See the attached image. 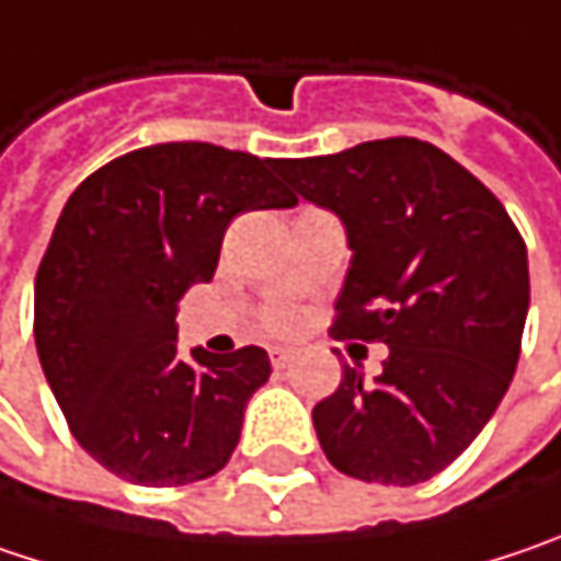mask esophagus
Wrapping results in <instances>:
<instances>
[{"label":"esophagus","mask_w":561,"mask_h":561,"mask_svg":"<svg viewBox=\"0 0 561 561\" xmlns=\"http://www.w3.org/2000/svg\"><path fill=\"white\" fill-rule=\"evenodd\" d=\"M291 355H295V352L288 346H270V362H273L276 368H285V365L291 362Z\"/></svg>","instance_id":"34e87169"}]
</instances>
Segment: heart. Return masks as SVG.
<instances>
[{"instance_id":"obj_1","label":"heart","mask_w":561,"mask_h":561,"mask_svg":"<svg viewBox=\"0 0 561 561\" xmlns=\"http://www.w3.org/2000/svg\"><path fill=\"white\" fill-rule=\"evenodd\" d=\"M298 323H301V311L295 305H276V308H270L266 317H263V327L270 333H291Z\"/></svg>"}]
</instances>
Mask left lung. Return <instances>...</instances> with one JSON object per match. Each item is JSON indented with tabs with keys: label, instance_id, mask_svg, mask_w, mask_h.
Here are the masks:
<instances>
[{
	"label": "left lung",
	"instance_id": "1",
	"mask_svg": "<svg viewBox=\"0 0 561 561\" xmlns=\"http://www.w3.org/2000/svg\"><path fill=\"white\" fill-rule=\"evenodd\" d=\"M273 168L346 225L336 333L390 348L371 383L346 365L313 407L320 447L352 479L425 482L470 447L514 378L530 305L524 238L432 142L375 139Z\"/></svg>",
	"mask_w": 561,
	"mask_h": 561
}]
</instances>
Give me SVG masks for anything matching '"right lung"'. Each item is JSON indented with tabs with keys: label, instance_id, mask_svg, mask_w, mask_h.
Returning <instances> with one entry per match:
<instances>
[{
	"label": "right lung",
	"instance_id": "add662e5",
	"mask_svg": "<svg viewBox=\"0 0 561 561\" xmlns=\"http://www.w3.org/2000/svg\"><path fill=\"white\" fill-rule=\"evenodd\" d=\"M273 158L209 142L119 154L84 178L34 282V343L76 442L136 485L215 477L270 355H178V301L209 282L231 218L291 209Z\"/></svg>",
	"mask_w": 561,
	"mask_h": 561
}]
</instances>
